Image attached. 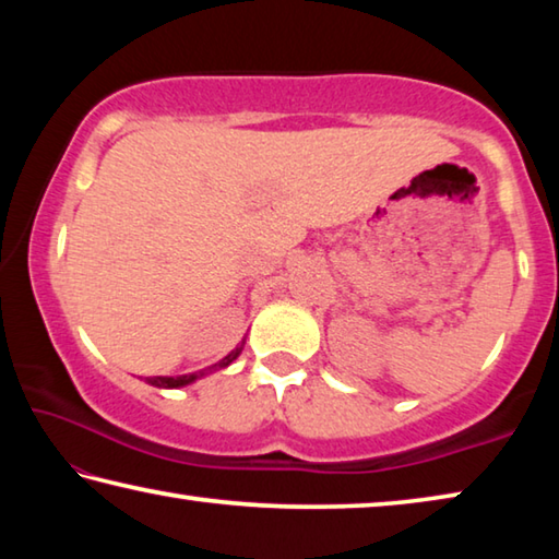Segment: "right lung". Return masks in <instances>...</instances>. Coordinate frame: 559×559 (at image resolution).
<instances>
[{
  "label": "right lung",
  "instance_id": "obj_1",
  "mask_svg": "<svg viewBox=\"0 0 559 559\" xmlns=\"http://www.w3.org/2000/svg\"><path fill=\"white\" fill-rule=\"evenodd\" d=\"M239 355H241V347H236L224 359H219V362L212 365V367H206V370L192 372V374H179V377H145V382L153 384V386H163V390H177V386L192 384L194 380H200V377H204V374L216 372V370H224V367H229Z\"/></svg>",
  "mask_w": 559,
  "mask_h": 559
}]
</instances>
